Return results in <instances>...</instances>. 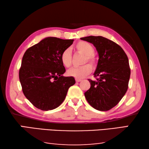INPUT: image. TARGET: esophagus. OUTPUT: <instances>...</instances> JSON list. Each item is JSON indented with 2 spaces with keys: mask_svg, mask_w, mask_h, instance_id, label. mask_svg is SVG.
<instances>
[{
  "mask_svg": "<svg viewBox=\"0 0 149 149\" xmlns=\"http://www.w3.org/2000/svg\"><path fill=\"white\" fill-rule=\"evenodd\" d=\"M75 81H76V82H80V81H81V79H75Z\"/></svg>",
  "mask_w": 149,
  "mask_h": 149,
  "instance_id": "1",
  "label": "esophagus"
}]
</instances>
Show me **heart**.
I'll use <instances>...</instances> for the list:
<instances>
[{"mask_svg": "<svg viewBox=\"0 0 149 149\" xmlns=\"http://www.w3.org/2000/svg\"><path fill=\"white\" fill-rule=\"evenodd\" d=\"M75 49L77 52L84 54L81 64H83L89 62L93 68L97 66L98 57L94 52V47L91 44L86 41H79L75 45ZM60 60L65 68H70L72 64V55L70 49L68 48L62 52L60 55ZM90 65L85 64L80 67L72 68L68 71L67 74L70 76L74 77L77 79H81L91 72L92 65L91 66V65Z\"/></svg>", "mask_w": 149, "mask_h": 149, "instance_id": "b5f03b06", "label": "heart"}]
</instances>
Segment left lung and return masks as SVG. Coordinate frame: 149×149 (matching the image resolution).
<instances>
[{
    "label": "left lung",
    "instance_id": "8db88e82",
    "mask_svg": "<svg viewBox=\"0 0 149 149\" xmlns=\"http://www.w3.org/2000/svg\"><path fill=\"white\" fill-rule=\"evenodd\" d=\"M81 39L93 44L99 56L94 74L97 81L88 79L91 87L85 97L96 110H109L119 103L128 89L131 70L127 54L120 45L102 36Z\"/></svg>",
    "mask_w": 149,
    "mask_h": 149
}]
</instances>
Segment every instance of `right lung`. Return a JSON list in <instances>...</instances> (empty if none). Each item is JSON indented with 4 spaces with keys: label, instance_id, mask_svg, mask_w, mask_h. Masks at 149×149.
I'll return each mask as SVG.
<instances>
[{
    "label": "right lung",
    "instance_id": "obj_1",
    "mask_svg": "<svg viewBox=\"0 0 149 149\" xmlns=\"http://www.w3.org/2000/svg\"><path fill=\"white\" fill-rule=\"evenodd\" d=\"M74 40L47 37L25 52L19 71L24 95L41 110L58 107L69 88L75 84L73 77H64L65 69L60 55Z\"/></svg>",
    "mask_w": 149,
    "mask_h": 149
}]
</instances>
